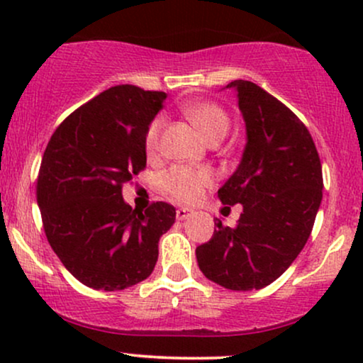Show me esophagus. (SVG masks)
<instances>
[{
	"label": "esophagus",
	"mask_w": 363,
	"mask_h": 363,
	"mask_svg": "<svg viewBox=\"0 0 363 363\" xmlns=\"http://www.w3.org/2000/svg\"><path fill=\"white\" fill-rule=\"evenodd\" d=\"M194 215V210H191V208H177V211H176V218L177 220H186V218H189V216H193Z\"/></svg>",
	"instance_id": "esophagus-1"
}]
</instances>
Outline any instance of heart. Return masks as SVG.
Listing matches in <instances>:
<instances>
[{
  "mask_svg": "<svg viewBox=\"0 0 363 363\" xmlns=\"http://www.w3.org/2000/svg\"><path fill=\"white\" fill-rule=\"evenodd\" d=\"M186 118L201 131L208 141L222 140L230 128V119L222 107L211 102H191L182 107ZM165 119L157 116L148 124L147 135H145V148L148 155H155L160 135L164 129ZM213 172L208 169H189V167H174L164 177L165 191L181 203H196L205 193L206 187L213 184Z\"/></svg>",
  "mask_w": 363,
  "mask_h": 363,
  "instance_id": "heart-1",
  "label": "heart"
}]
</instances>
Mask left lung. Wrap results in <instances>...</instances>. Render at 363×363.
<instances>
[{"label": "left lung", "instance_id": "1", "mask_svg": "<svg viewBox=\"0 0 363 363\" xmlns=\"http://www.w3.org/2000/svg\"><path fill=\"white\" fill-rule=\"evenodd\" d=\"M245 123L239 167L218 189L242 205L237 227L216 220L196 259L208 280L228 290H259L285 273L309 239L323 199V167L311 133L289 107L256 83L234 80Z\"/></svg>", "mask_w": 363, "mask_h": 363}]
</instances>
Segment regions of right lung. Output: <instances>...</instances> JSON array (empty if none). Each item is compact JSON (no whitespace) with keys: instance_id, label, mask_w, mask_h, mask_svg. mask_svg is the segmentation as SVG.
<instances>
[{"instance_id":"right-lung-1","label":"right lung","mask_w":363,"mask_h":363,"mask_svg":"<svg viewBox=\"0 0 363 363\" xmlns=\"http://www.w3.org/2000/svg\"><path fill=\"white\" fill-rule=\"evenodd\" d=\"M167 99L135 85L104 90L57 126L45 148L37 205L65 268L95 290H124L152 274L176 208L133 210L123 184L147 165L145 135Z\"/></svg>"}]
</instances>
